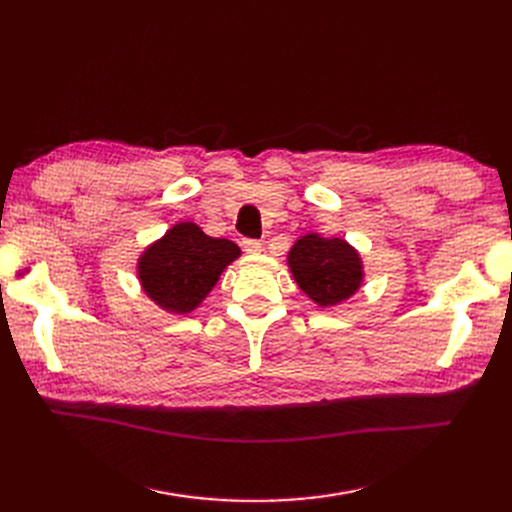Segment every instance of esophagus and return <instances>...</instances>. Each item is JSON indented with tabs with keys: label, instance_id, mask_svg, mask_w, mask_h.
Instances as JSON below:
<instances>
[{
	"label": "esophagus",
	"instance_id": "esophagus-1",
	"mask_svg": "<svg viewBox=\"0 0 512 512\" xmlns=\"http://www.w3.org/2000/svg\"><path fill=\"white\" fill-rule=\"evenodd\" d=\"M243 250L247 252V254H258V252H262V241H258V239H243Z\"/></svg>",
	"mask_w": 512,
	"mask_h": 512
}]
</instances>
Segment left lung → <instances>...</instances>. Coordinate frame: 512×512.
I'll return each instance as SVG.
<instances>
[{
  "label": "left lung",
  "mask_w": 512,
  "mask_h": 512,
  "mask_svg": "<svg viewBox=\"0 0 512 512\" xmlns=\"http://www.w3.org/2000/svg\"><path fill=\"white\" fill-rule=\"evenodd\" d=\"M288 267L309 299L327 307L348 299L361 286V258L342 239L305 235L292 245Z\"/></svg>",
  "instance_id": "left-lung-1"
}]
</instances>
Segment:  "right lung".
<instances>
[{"label":"right lung","mask_w":512,"mask_h":512,"mask_svg":"<svg viewBox=\"0 0 512 512\" xmlns=\"http://www.w3.org/2000/svg\"><path fill=\"white\" fill-rule=\"evenodd\" d=\"M241 254L228 239L207 237L192 222L170 228L138 262V277L149 297L175 314H188Z\"/></svg>","instance_id":"add662e5"}]
</instances>
